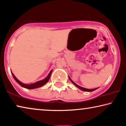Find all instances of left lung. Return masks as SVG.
<instances>
[{
    "label": "left lung",
    "mask_w": 126,
    "mask_h": 126,
    "mask_svg": "<svg viewBox=\"0 0 126 126\" xmlns=\"http://www.w3.org/2000/svg\"><path fill=\"white\" fill-rule=\"evenodd\" d=\"M69 79H70V81L71 82H72L73 84H74L75 86L76 87H77L78 88H79V89H80L81 90H82V91H86V92H92V91H94V90H97V89L98 88H94V89H87V88H83V87H80V86H78V85H77L76 83H75L74 82H73V81L71 80V78H70L69 77Z\"/></svg>",
    "instance_id": "obj_1"
}]
</instances>
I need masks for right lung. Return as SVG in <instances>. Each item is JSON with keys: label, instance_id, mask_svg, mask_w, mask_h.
Instances as JSON below:
<instances>
[{"label": "right lung", "instance_id": "add662e5", "mask_svg": "<svg viewBox=\"0 0 126 126\" xmlns=\"http://www.w3.org/2000/svg\"><path fill=\"white\" fill-rule=\"evenodd\" d=\"M52 72V70L50 71V73H49V74H48V76L46 77L45 79H43V80L38 81V82H37L33 83V84H24V83H21L20 81H19L18 79L16 78V77L15 76L14 74H13L12 73H12V75L13 77L15 79V80H16V82L18 83L21 86H22V87H23L27 88V89H34V88L40 87L43 86L44 84H46V83L48 82V81L49 80Z\"/></svg>", "mask_w": 126, "mask_h": 126}]
</instances>
